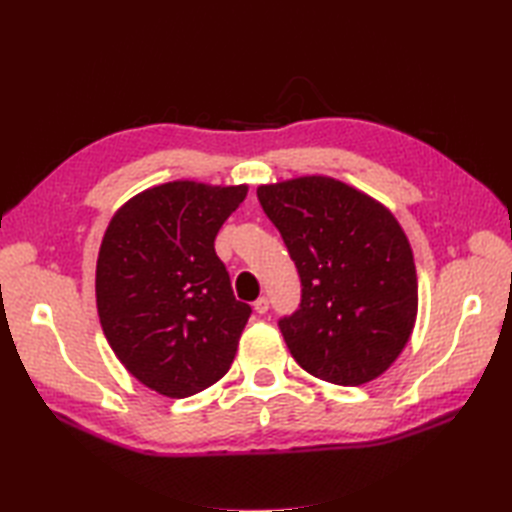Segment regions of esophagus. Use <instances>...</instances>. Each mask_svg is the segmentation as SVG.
I'll return each instance as SVG.
<instances>
[{"label": "esophagus", "mask_w": 512, "mask_h": 512, "mask_svg": "<svg viewBox=\"0 0 512 512\" xmlns=\"http://www.w3.org/2000/svg\"><path fill=\"white\" fill-rule=\"evenodd\" d=\"M253 308H255L257 314H266V312H268V299H266V297H259V299L253 303Z\"/></svg>", "instance_id": "1"}]
</instances>
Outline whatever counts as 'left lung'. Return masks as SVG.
I'll return each mask as SVG.
<instances>
[{
    "mask_svg": "<svg viewBox=\"0 0 512 512\" xmlns=\"http://www.w3.org/2000/svg\"><path fill=\"white\" fill-rule=\"evenodd\" d=\"M301 277V303L279 319L290 354L308 374L363 385L405 350L418 312L409 239L383 204L328 176L262 184Z\"/></svg>",
    "mask_w": 512,
    "mask_h": 512,
    "instance_id": "left-lung-1",
    "label": "left lung"
}]
</instances>
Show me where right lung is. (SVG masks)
I'll return each instance as SVG.
<instances>
[{"mask_svg": "<svg viewBox=\"0 0 512 512\" xmlns=\"http://www.w3.org/2000/svg\"><path fill=\"white\" fill-rule=\"evenodd\" d=\"M246 193V184H160L125 202L103 235L96 308L105 339L162 396L198 394L233 363L253 310L235 299L215 235Z\"/></svg>", "mask_w": 512, "mask_h": 512, "instance_id": "right-lung-1", "label": "right lung"}]
</instances>
